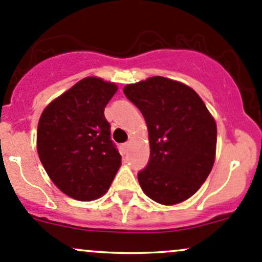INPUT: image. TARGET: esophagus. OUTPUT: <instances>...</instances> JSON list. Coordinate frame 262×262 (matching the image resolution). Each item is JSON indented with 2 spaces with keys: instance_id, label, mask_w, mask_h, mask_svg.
Listing matches in <instances>:
<instances>
[{
  "instance_id": "34e87169",
  "label": "esophagus",
  "mask_w": 262,
  "mask_h": 262,
  "mask_svg": "<svg viewBox=\"0 0 262 262\" xmlns=\"http://www.w3.org/2000/svg\"><path fill=\"white\" fill-rule=\"evenodd\" d=\"M129 147H130V142H125V143L123 144V150H124V153L128 152Z\"/></svg>"
}]
</instances>
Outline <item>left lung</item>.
<instances>
[{
  "mask_svg": "<svg viewBox=\"0 0 262 262\" xmlns=\"http://www.w3.org/2000/svg\"><path fill=\"white\" fill-rule=\"evenodd\" d=\"M124 95L141 110L149 136V161L138 172L142 190L163 205L189 199L212 171L213 116L194 90L161 76L126 84Z\"/></svg>",
  "mask_w": 262,
  "mask_h": 262,
  "instance_id": "8db88e82",
  "label": "left lung"
}]
</instances>
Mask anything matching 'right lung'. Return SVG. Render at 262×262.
<instances>
[{
	"mask_svg": "<svg viewBox=\"0 0 262 262\" xmlns=\"http://www.w3.org/2000/svg\"><path fill=\"white\" fill-rule=\"evenodd\" d=\"M116 86L87 77L52 101L38 124V155L59 190L89 202L106 192L120 167L105 106Z\"/></svg>",
	"mask_w": 262,
	"mask_h": 262,
	"instance_id": "1",
	"label": "right lung"
}]
</instances>
